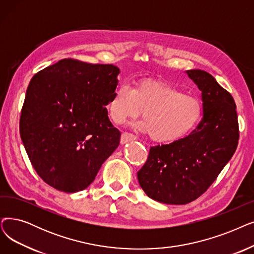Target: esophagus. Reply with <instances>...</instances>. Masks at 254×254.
Returning <instances> with one entry per match:
<instances>
[{
	"label": "esophagus",
	"instance_id": "obj_1",
	"mask_svg": "<svg viewBox=\"0 0 254 254\" xmlns=\"http://www.w3.org/2000/svg\"><path fill=\"white\" fill-rule=\"evenodd\" d=\"M136 139V136L134 134H130V133H123L121 134V137H120V142L121 144H125V143L127 142H129V141H133Z\"/></svg>",
	"mask_w": 254,
	"mask_h": 254
}]
</instances>
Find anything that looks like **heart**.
Wrapping results in <instances>:
<instances>
[{"label":"heart","mask_w":254,"mask_h":254,"mask_svg":"<svg viewBox=\"0 0 254 254\" xmlns=\"http://www.w3.org/2000/svg\"><path fill=\"white\" fill-rule=\"evenodd\" d=\"M108 114L116 125L138 117V127L158 143L183 139L198 125L202 107L197 98L178 88L153 79H141L134 87L120 85L108 102Z\"/></svg>","instance_id":"heart-1"}]
</instances>
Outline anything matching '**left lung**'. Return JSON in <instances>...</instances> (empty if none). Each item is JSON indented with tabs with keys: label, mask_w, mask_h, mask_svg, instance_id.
<instances>
[{
	"label": "left lung",
	"mask_w": 254,
	"mask_h": 254,
	"mask_svg": "<svg viewBox=\"0 0 254 254\" xmlns=\"http://www.w3.org/2000/svg\"><path fill=\"white\" fill-rule=\"evenodd\" d=\"M187 73L201 91L203 117L189 136L151 146L137 173L146 195L167 204L189 203L206 192L234 156L240 137L231 94L204 70Z\"/></svg>",
	"instance_id": "left-lung-1"
}]
</instances>
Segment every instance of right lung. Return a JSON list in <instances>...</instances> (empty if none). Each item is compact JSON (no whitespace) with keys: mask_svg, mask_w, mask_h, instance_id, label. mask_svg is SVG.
Returning a JSON list of instances; mask_svg holds the SVG:
<instances>
[{"mask_svg":"<svg viewBox=\"0 0 254 254\" xmlns=\"http://www.w3.org/2000/svg\"><path fill=\"white\" fill-rule=\"evenodd\" d=\"M119 68L67 58L33 76L19 118V133L40 179L61 192L86 189L117 148L120 131L108 105Z\"/></svg>","mask_w":254,"mask_h":254,"instance_id":"1","label":"right lung"}]
</instances>
